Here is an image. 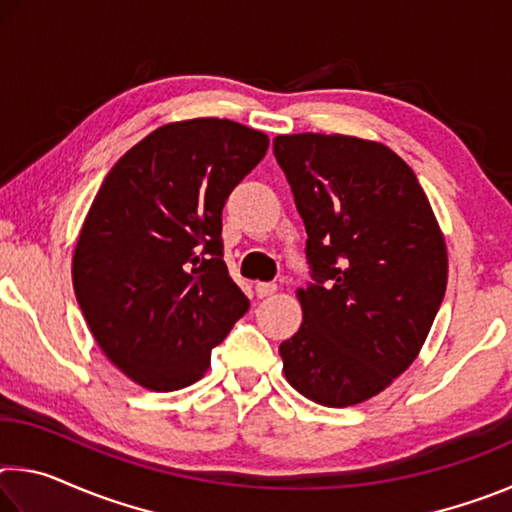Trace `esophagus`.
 Instances as JSON below:
<instances>
[{
    "instance_id": "esophagus-1",
    "label": "esophagus",
    "mask_w": 512,
    "mask_h": 512,
    "mask_svg": "<svg viewBox=\"0 0 512 512\" xmlns=\"http://www.w3.org/2000/svg\"><path fill=\"white\" fill-rule=\"evenodd\" d=\"M275 291H277V284H273V282H257L255 284L257 298H268V296H273Z\"/></svg>"
}]
</instances>
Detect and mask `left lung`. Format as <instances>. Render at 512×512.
Listing matches in <instances>:
<instances>
[{
  "label": "left lung",
  "instance_id": "8db88e82",
  "mask_svg": "<svg viewBox=\"0 0 512 512\" xmlns=\"http://www.w3.org/2000/svg\"><path fill=\"white\" fill-rule=\"evenodd\" d=\"M307 230L302 325L280 345L284 377L343 409L375 397L418 357L447 289V246L413 169L352 135L273 140Z\"/></svg>",
  "mask_w": 512,
  "mask_h": 512
}]
</instances>
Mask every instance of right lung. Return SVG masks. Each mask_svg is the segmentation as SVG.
Here are the masks:
<instances>
[{
  "label": "right lung",
  "instance_id": "add662e5",
  "mask_svg": "<svg viewBox=\"0 0 512 512\" xmlns=\"http://www.w3.org/2000/svg\"><path fill=\"white\" fill-rule=\"evenodd\" d=\"M268 135L198 117L117 160L85 216L72 282L94 341L128 379L169 393L201 379L250 302L223 262L221 214Z\"/></svg>",
  "mask_w": 512,
  "mask_h": 512
}]
</instances>
